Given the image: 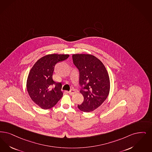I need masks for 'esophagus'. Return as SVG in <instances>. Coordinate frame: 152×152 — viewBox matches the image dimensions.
<instances>
[{
	"mask_svg": "<svg viewBox=\"0 0 152 152\" xmlns=\"http://www.w3.org/2000/svg\"><path fill=\"white\" fill-rule=\"evenodd\" d=\"M76 92V91L75 89H72V90H71L70 91H68V93H69V94H71V95H72L73 94H75Z\"/></svg>",
	"mask_w": 152,
	"mask_h": 152,
	"instance_id": "1",
	"label": "esophagus"
}]
</instances>
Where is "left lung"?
Wrapping results in <instances>:
<instances>
[{
    "instance_id": "obj_1",
    "label": "left lung",
    "mask_w": 152,
    "mask_h": 152,
    "mask_svg": "<svg viewBox=\"0 0 152 152\" xmlns=\"http://www.w3.org/2000/svg\"><path fill=\"white\" fill-rule=\"evenodd\" d=\"M73 64L79 71L80 92L84 101L77 107L89 113L97 109L107 97L110 91V79L101 61L90 54H73Z\"/></svg>"
}]
</instances>
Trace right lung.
Masks as SVG:
<instances>
[{
	"instance_id": "1",
	"label": "right lung",
	"mask_w": 152,
	"mask_h": 152,
	"mask_svg": "<svg viewBox=\"0 0 152 152\" xmlns=\"http://www.w3.org/2000/svg\"><path fill=\"white\" fill-rule=\"evenodd\" d=\"M69 55L49 54L38 60L29 72L26 88L32 101L43 109H49L63 97L61 83L53 79L55 66Z\"/></svg>"
}]
</instances>
